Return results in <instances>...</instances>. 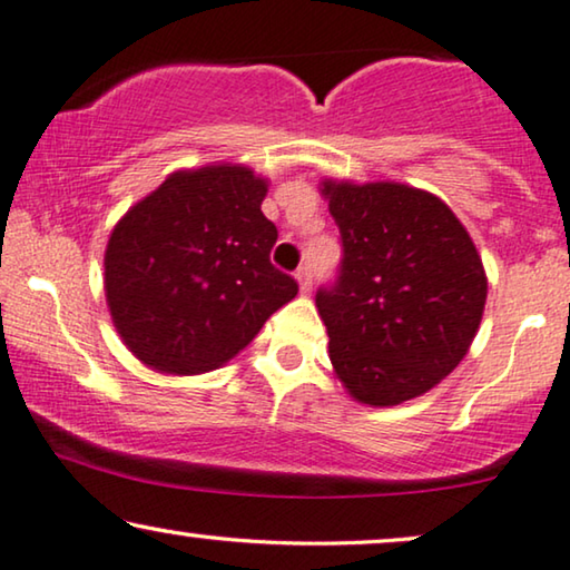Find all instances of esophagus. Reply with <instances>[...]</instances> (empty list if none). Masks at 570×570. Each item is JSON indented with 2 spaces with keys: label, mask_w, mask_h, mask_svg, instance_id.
Returning <instances> with one entry per match:
<instances>
[{
  "label": "esophagus",
  "mask_w": 570,
  "mask_h": 570,
  "mask_svg": "<svg viewBox=\"0 0 570 570\" xmlns=\"http://www.w3.org/2000/svg\"><path fill=\"white\" fill-rule=\"evenodd\" d=\"M296 282H299V288H302V294H307L309 292V286H312V274H309V266L307 263H304V266H299L296 268Z\"/></svg>",
  "instance_id": "esophagus-1"
}]
</instances>
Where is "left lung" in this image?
<instances>
[{"label":"left lung","mask_w":570,"mask_h":570,"mask_svg":"<svg viewBox=\"0 0 570 570\" xmlns=\"http://www.w3.org/2000/svg\"><path fill=\"white\" fill-rule=\"evenodd\" d=\"M343 258L315 304L335 376L358 403L400 405L436 387L468 354L488 278L442 198L403 183L323 180Z\"/></svg>","instance_id":"8db88e82"}]
</instances>
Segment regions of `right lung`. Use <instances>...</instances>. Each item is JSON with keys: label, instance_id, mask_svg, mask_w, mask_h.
<instances>
[{"label": "right lung", "instance_id": "obj_1", "mask_svg": "<svg viewBox=\"0 0 570 570\" xmlns=\"http://www.w3.org/2000/svg\"><path fill=\"white\" fill-rule=\"evenodd\" d=\"M268 180L243 165L178 170L128 208L106 247V299L128 351L157 372L227 364L299 286L271 263Z\"/></svg>", "mask_w": 570, "mask_h": 570}]
</instances>
